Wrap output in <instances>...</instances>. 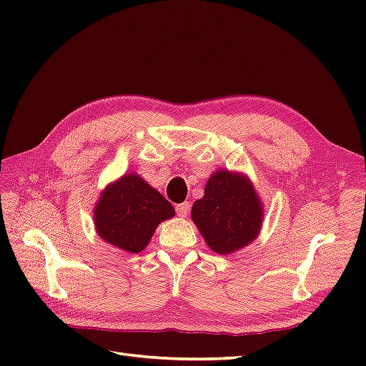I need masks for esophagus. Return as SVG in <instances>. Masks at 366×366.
<instances>
[{
	"mask_svg": "<svg viewBox=\"0 0 366 366\" xmlns=\"http://www.w3.org/2000/svg\"><path fill=\"white\" fill-rule=\"evenodd\" d=\"M189 209H191L189 202H184V203H180V204L175 206L177 214H179L180 217H186L187 214H189Z\"/></svg>",
	"mask_w": 366,
	"mask_h": 366,
	"instance_id": "1",
	"label": "esophagus"
}]
</instances>
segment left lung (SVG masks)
<instances>
[{
  "mask_svg": "<svg viewBox=\"0 0 366 366\" xmlns=\"http://www.w3.org/2000/svg\"><path fill=\"white\" fill-rule=\"evenodd\" d=\"M192 219L207 246L227 254L257 238L262 207L249 179L217 171L204 187V197L194 203Z\"/></svg>",
  "mask_w": 366,
  "mask_h": 366,
  "instance_id": "8db88e82",
  "label": "left lung"
}]
</instances>
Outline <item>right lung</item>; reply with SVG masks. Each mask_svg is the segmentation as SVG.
<instances>
[{
  "mask_svg": "<svg viewBox=\"0 0 366 366\" xmlns=\"http://www.w3.org/2000/svg\"><path fill=\"white\" fill-rule=\"evenodd\" d=\"M174 207L140 177H122L102 194L94 210L97 234L109 244L129 253L148 246L163 219L174 217Z\"/></svg>",
  "mask_w": 366,
  "mask_h": 366,
  "instance_id": "right-lung-1",
  "label": "right lung"
}]
</instances>
